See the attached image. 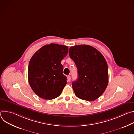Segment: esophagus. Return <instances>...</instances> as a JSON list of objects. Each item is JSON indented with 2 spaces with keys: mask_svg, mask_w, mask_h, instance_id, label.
<instances>
[{
  "mask_svg": "<svg viewBox=\"0 0 134 134\" xmlns=\"http://www.w3.org/2000/svg\"><path fill=\"white\" fill-rule=\"evenodd\" d=\"M70 79H71L70 76V75H68V76H67V81H68V82H69L70 81Z\"/></svg>",
  "mask_w": 134,
  "mask_h": 134,
  "instance_id": "esophagus-1",
  "label": "esophagus"
}]
</instances>
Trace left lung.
Masks as SVG:
<instances>
[{
	"instance_id": "1",
	"label": "left lung",
	"mask_w": 134,
	"mask_h": 134,
	"mask_svg": "<svg viewBox=\"0 0 134 134\" xmlns=\"http://www.w3.org/2000/svg\"><path fill=\"white\" fill-rule=\"evenodd\" d=\"M69 54L77 68V80L72 83L76 96L88 101L97 99L108 84V67L104 57L88 45L71 47Z\"/></svg>"
}]
</instances>
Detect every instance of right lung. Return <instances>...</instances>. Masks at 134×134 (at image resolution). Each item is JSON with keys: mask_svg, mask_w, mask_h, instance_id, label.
Returning <instances> with one entry per match:
<instances>
[{"mask_svg": "<svg viewBox=\"0 0 134 134\" xmlns=\"http://www.w3.org/2000/svg\"><path fill=\"white\" fill-rule=\"evenodd\" d=\"M68 52L66 46L51 43L41 47L32 57L28 80L32 90L40 98L52 100L61 94L67 84L61 62Z\"/></svg>", "mask_w": 134, "mask_h": 134, "instance_id": "obj_1", "label": "right lung"}]
</instances>
